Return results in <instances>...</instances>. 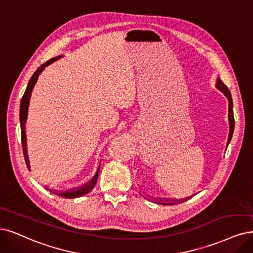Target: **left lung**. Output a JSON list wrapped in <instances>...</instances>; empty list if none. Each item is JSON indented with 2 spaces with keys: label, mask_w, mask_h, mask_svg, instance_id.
Returning <instances> with one entry per match:
<instances>
[{
  "label": "left lung",
  "mask_w": 253,
  "mask_h": 253,
  "mask_svg": "<svg viewBox=\"0 0 253 253\" xmlns=\"http://www.w3.org/2000/svg\"><path fill=\"white\" fill-rule=\"evenodd\" d=\"M216 87L221 90L224 96H225L228 100V124H229V134H228V139H227V145L230 143L231 141V137H232V134H233V129H235V118H233V110H232V99H231V93H230V90L228 89V87L224 84L220 78L217 79V84H216ZM194 196V195H193ZM193 196H191V197H188V198H183V199H154V201H156L157 203H161V204H165V205H168V204H176V203H180V202H184L185 200H188L190 198H192Z\"/></svg>",
  "instance_id": "8db88e82"
}]
</instances>
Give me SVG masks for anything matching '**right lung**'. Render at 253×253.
Returning <instances> with one entry per match:
<instances>
[{
	"label": "right lung",
	"instance_id": "obj_1",
	"mask_svg": "<svg viewBox=\"0 0 253 253\" xmlns=\"http://www.w3.org/2000/svg\"><path fill=\"white\" fill-rule=\"evenodd\" d=\"M60 57H61V56H58V57H55V58H52V59L48 60L46 62H44L43 64H42L41 67L35 71V73L33 74V76L31 77L29 83H28L27 88L25 90V93H24V96H23L22 101H21L20 122H21V132H22V145H23V152H24L25 162H26V165L28 167V169H29V171H31V170H30L29 156H28V151H27V137H26L25 128H26V121H27V118H28V107H29L31 92H32V89H33L35 83L37 81V78H39V76L41 75V73L44 70V68L48 67V65H50L54 61L58 60ZM99 170H100V166L98 167V170H97L96 174L93 175L91 180H89L85 184H83L82 186H79V188H73V189H70L68 191H53V190H51L49 188H45V189L49 190L50 192H53L56 195L61 196V197H64V198H78V197H81V196L85 195L88 192H90L93 189V186L96 185L97 180H98Z\"/></svg>",
	"mask_w": 253,
	"mask_h": 253
}]
</instances>
